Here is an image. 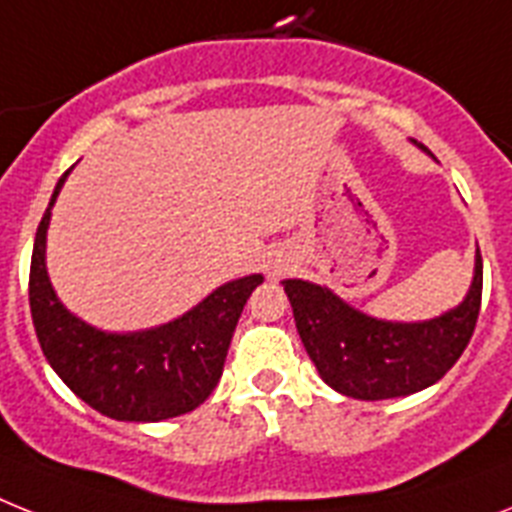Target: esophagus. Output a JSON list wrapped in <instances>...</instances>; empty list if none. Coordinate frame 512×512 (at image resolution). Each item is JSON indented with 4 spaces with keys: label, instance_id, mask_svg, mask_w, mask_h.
<instances>
[{
    "label": "esophagus",
    "instance_id": "obj_1",
    "mask_svg": "<svg viewBox=\"0 0 512 512\" xmlns=\"http://www.w3.org/2000/svg\"><path fill=\"white\" fill-rule=\"evenodd\" d=\"M274 274H280V269H274V272H272V277H274Z\"/></svg>",
    "mask_w": 512,
    "mask_h": 512
}]
</instances>
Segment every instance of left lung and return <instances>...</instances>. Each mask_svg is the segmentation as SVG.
I'll return each instance as SVG.
<instances>
[{
  "label": "left lung",
  "mask_w": 512,
  "mask_h": 512,
  "mask_svg": "<svg viewBox=\"0 0 512 512\" xmlns=\"http://www.w3.org/2000/svg\"><path fill=\"white\" fill-rule=\"evenodd\" d=\"M416 146L426 151L421 143ZM481 282L484 266L476 248L466 298L426 322L374 319L316 282L282 280V287L319 377L348 398L390 400L426 390L453 369L474 335Z\"/></svg>",
  "instance_id": "obj_1"
}]
</instances>
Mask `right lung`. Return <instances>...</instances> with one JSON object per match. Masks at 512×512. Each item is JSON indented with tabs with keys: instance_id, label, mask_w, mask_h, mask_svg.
Segmentation results:
<instances>
[{
	"instance_id": "1",
	"label": "right lung",
	"mask_w": 512,
	"mask_h": 512,
	"mask_svg": "<svg viewBox=\"0 0 512 512\" xmlns=\"http://www.w3.org/2000/svg\"><path fill=\"white\" fill-rule=\"evenodd\" d=\"M67 175L36 230L31 256V316L46 361L94 411L114 421H164L204 403L217 387L243 306L264 282L248 274L211 290L204 301L159 327L104 332L70 314L46 272V230Z\"/></svg>"
}]
</instances>
